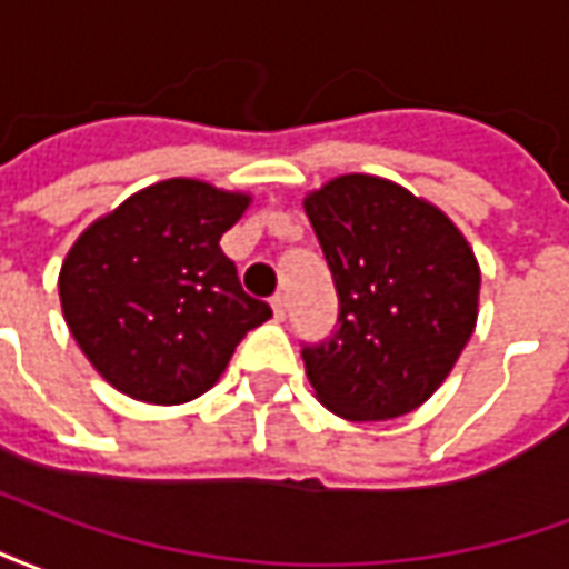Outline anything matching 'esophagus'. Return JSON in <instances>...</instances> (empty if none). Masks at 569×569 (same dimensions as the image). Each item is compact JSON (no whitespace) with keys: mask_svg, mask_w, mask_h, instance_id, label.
<instances>
[{"mask_svg":"<svg viewBox=\"0 0 569 569\" xmlns=\"http://www.w3.org/2000/svg\"><path fill=\"white\" fill-rule=\"evenodd\" d=\"M271 308H273V317H277V320H283L286 308H289V301H286V296H273Z\"/></svg>","mask_w":569,"mask_h":569,"instance_id":"obj_1","label":"esophagus"}]
</instances>
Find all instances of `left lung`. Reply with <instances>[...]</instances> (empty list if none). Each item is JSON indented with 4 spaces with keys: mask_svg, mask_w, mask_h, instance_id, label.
I'll return each instance as SVG.
<instances>
[{
    "mask_svg": "<svg viewBox=\"0 0 569 569\" xmlns=\"http://www.w3.org/2000/svg\"><path fill=\"white\" fill-rule=\"evenodd\" d=\"M305 212L338 289V329L301 350L313 396L345 420L402 418L476 329V252L436 203L381 176H335Z\"/></svg>",
    "mask_w": 569,
    "mask_h": 569,
    "instance_id": "1",
    "label": "left lung"
}]
</instances>
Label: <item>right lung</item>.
<instances>
[{
    "mask_svg": "<svg viewBox=\"0 0 569 569\" xmlns=\"http://www.w3.org/2000/svg\"><path fill=\"white\" fill-rule=\"evenodd\" d=\"M252 203L200 179H163L79 234L57 289L93 369L149 406H182L222 378L240 338L271 317L243 292L222 234Z\"/></svg>",
    "mask_w": 569,
    "mask_h": 569,
    "instance_id": "obj_1",
    "label": "right lung"
}]
</instances>
